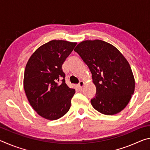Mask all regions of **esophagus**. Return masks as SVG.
I'll return each instance as SVG.
<instances>
[{"mask_svg":"<svg viewBox=\"0 0 150 150\" xmlns=\"http://www.w3.org/2000/svg\"><path fill=\"white\" fill-rule=\"evenodd\" d=\"M84 85H85V82H84V81H80L79 83L78 87L79 88V89H82V88L83 87V86H84Z\"/></svg>","mask_w":150,"mask_h":150,"instance_id":"1","label":"esophagus"}]
</instances>
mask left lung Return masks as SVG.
<instances>
[{
	"label": "left lung",
	"mask_w": 150,
	"mask_h": 150,
	"mask_svg": "<svg viewBox=\"0 0 150 150\" xmlns=\"http://www.w3.org/2000/svg\"><path fill=\"white\" fill-rule=\"evenodd\" d=\"M92 73L95 96L93 107L106 115H114L126 107L135 90L130 65L120 51L100 40H85L74 49Z\"/></svg>",
	"instance_id": "left-lung-1"
}]
</instances>
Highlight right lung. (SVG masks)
Returning a JSON list of instances; mask_svg holds the SVG:
<instances>
[{
	"label": "right lung",
	"mask_w": 150,
	"mask_h": 150,
	"mask_svg": "<svg viewBox=\"0 0 150 150\" xmlns=\"http://www.w3.org/2000/svg\"><path fill=\"white\" fill-rule=\"evenodd\" d=\"M77 43L52 40L33 53L24 71V88L38 115L55 120L69 111L75 90L65 83L62 65Z\"/></svg>",
	"instance_id": "right-lung-1"
}]
</instances>
